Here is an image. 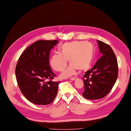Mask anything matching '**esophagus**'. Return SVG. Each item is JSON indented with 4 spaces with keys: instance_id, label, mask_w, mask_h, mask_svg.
I'll use <instances>...</instances> for the list:
<instances>
[{
    "instance_id": "esophagus-1",
    "label": "esophagus",
    "mask_w": 131,
    "mask_h": 131,
    "mask_svg": "<svg viewBox=\"0 0 131 131\" xmlns=\"http://www.w3.org/2000/svg\"><path fill=\"white\" fill-rule=\"evenodd\" d=\"M77 79H78V78H76V77H74V78H70V79L72 80V81H75V80H77Z\"/></svg>"
}]
</instances>
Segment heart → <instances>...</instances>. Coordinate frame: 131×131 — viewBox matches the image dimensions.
I'll use <instances>...</instances> for the list:
<instances>
[{"instance_id": "b5f03b06", "label": "heart", "mask_w": 131, "mask_h": 131, "mask_svg": "<svg viewBox=\"0 0 131 131\" xmlns=\"http://www.w3.org/2000/svg\"><path fill=\"white\" fill-rule=\"evenodd\" d=\"M60 53H54L50 59V65L56 71H63L68 60L70 66L60 77L66 78L73 75L76 70H85L91 65L95 55V48L89 41H73L65 42L59 48Z\"/></svg>"}]
</instances>
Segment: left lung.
Returning a JSON list of instances; mask_svg holds the SVG:
<instances>
[{
    "label": "left lung",
    "mask_w": 131,
    "mask_h": 131,
    "mask_svg": "<svg viewBox=\"0 0 131 131\" xmlns=\"http://www.w3.org/2000/svg\"><path fill=\"white\" fill-rule=\"evenodd\" d=\"M102 56L92 69L85 72L83 97L95 100L105 97L111 90L118 77V65L113 50L107 43L97 40Z\"/></svg>",
    "instance_id": "1"
}]
</instances>
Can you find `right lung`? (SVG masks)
<instances>
[{"label": "right lung", "instance_id": "right-lung-1", "mask_svg": "<svg viewBox=\"0 0 131 131\" xmlns=\"http://www.w3.org/2000/svg\"><path fill=\"white\" fill-rule=\"evenodd\" d=\"M58 42L55 40L36 41L23 52L16 65L19 88L25 97L36 105H49L58 93L60 82L51 81L55 75L49 65V55Z\"/></svg>", "mask_w": 131, "mask_h": 131}]
</instances>
